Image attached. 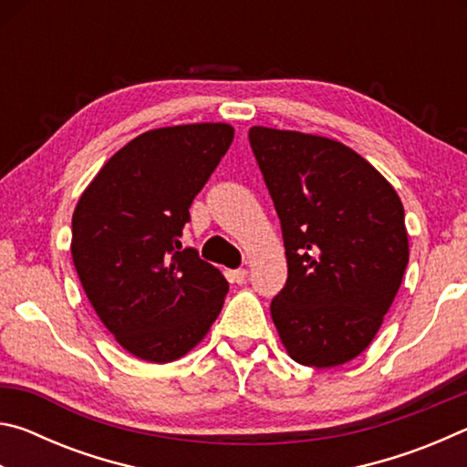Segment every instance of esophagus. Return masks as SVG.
I'll list each match as a JSON object with an SVG mask.
<instances>
[{"label": "esophagus", "mask_w": 467, "mask_h": 467, "mask_svg": "<svg viewBox=\"0 0 467 467\" xmlns=\"http://www.w3.org/2000/svg\"><path fill=\"white\" fill-rule=\"evenodd\" d=\"M228 280L234 284H243L244 280H247V270H244V267H239V270L228 272Z\"/></svg>", "instance_id": "esophagus-1"}]
</instances>
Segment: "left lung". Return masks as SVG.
Segmentation results:
<instances>
[{"label":"left lung","mask_w":467,"mask_h":467,"mask_svg":"<svg viewBox=\"0 0 467 467\" xmlns=\"http://www.w3.org/2000/svg\"><path fill=\"white\" fill-rule=\"evenodd\" d=\"M249 141L286 249L274 326L298 365H344L373 342L404 278V205L373 164L336 140L255 125Z\"/></svg>","instance_id":"obj_1"}]
</instances>
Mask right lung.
Instances as JSON below:
<instances>
[{
	"mask_svg": "<svg viewBox=\"0 0 467 467\" xmlns=\"http://www.w3.org/2000/svg\"><path fill=\"white\" fill-rule=\"evenodd\" d=\"M233 138L228 123L150 130L110 156L78 200V278L99 319L136 358L164 365L185 357L223 311L224 275L179 239Z\"/></svg>",
	"mask_w": 467,
	"mask_h": 467,
	"instance_id": "right-lung-1",
	"label": "right lung"
}]
</instances>
